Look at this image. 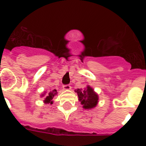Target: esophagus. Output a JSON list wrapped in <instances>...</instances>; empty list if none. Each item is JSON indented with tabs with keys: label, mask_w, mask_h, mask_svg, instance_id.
Segmentation results:
<instances>
[{
	"label": "esophagus",
	"mask_w": 146,
	"mask_h": 146,
	"mask_svg": "<svg viewBox=\"0 0 146 146\" xmlns=\"http://www.w3.org/2000/svg\"><path fill=\"white\" fill-rule=\"evenodd\" d=\"M63 89H64V91H70L71 89H72V87H71L69 85H65V86H63Z\"/></svg>",
	"instance_id": "34e87169"
}]
</instances>
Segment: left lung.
<instances>
[{
	"instance_id": "1",
	"label": "left lung",
	"mask_w": 146,
	"mask_h": 146,
	"mask_svg": "<svg viewBox=\"0 0 146 146\" xmlns=\"http://www.w3.org/2000/svg\"><path fill=\"white\" fill-rule=\"evenodd\" d=\"M74 91L77 94L78 100L84 109L91 110L96 108L99 102V96L93 88L87 86L85 89L77 88Z\"/></svg>"
}]
</instances>
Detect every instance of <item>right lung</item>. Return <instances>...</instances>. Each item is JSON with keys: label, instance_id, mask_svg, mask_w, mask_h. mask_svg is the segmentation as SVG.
I'll return each mask as SVG.
<instances>
[{"label": "right lung", "instance_id": "obj_1", "mask_svg": "<svg viewBox=\"0 0 146 146\" xmlns=\"http://www.w3.org/2000/svg\"><path fill=\"white\" fill-rule=\"evenodd\" d=\"M58 92L55 89H50L48 91H44L42 94H41V97H44V104H52L53 103L52 99L54 96H57Z\"/></svg>", "mask_w": 146, "mask_h": 146}]
</instances>
